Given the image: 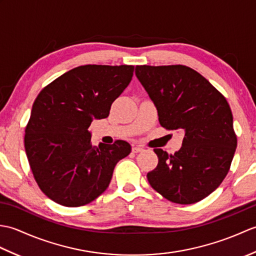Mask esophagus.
I'll list each match as a JSON object with an SVG mask.
<instances>
[{
    "instance_id": "34e87169",
    "label": "esophagus",
    "mask_w": 256,
    "mask_h": 256,
    "mask_svg": "<svg viewBox=\"0 0 256 256\" xmlns=\"http://www.w3.org/2000/svg\"><path fill=\"white\" fill-rule=\"evenodd\" d=\"M144 148H140V146H133L132 148V152L133 153H140V152H143Z\"/></svg>"
}]
</instances>
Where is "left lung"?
Returning <instances> with one entry per match:
<instances>
[{
	"instance_id": "obj_1",
	"label": "left lung",
	"mask_w": 256,
	"mask_h": 256,
	"mask_svg": "<svg viewBox=\"0 0 256 256\" xmlns=\"http://www.w3.org/2000/svg\"><path fill=\"white\" fill-rule=\"evenodd\" d=\"M135 74L154 102L162 126L184 133L174 155L154 150L158 164L148 174V182L172 202H198L220 186L236 153L229 103L204 77L182 64L136 66Z\"/></svg>"
}]
</instances>
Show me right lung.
<instances>
[{
  "instance_id": "1",
  "label": "right lung",
  "mask_w": 256,
  "mask_h": 256,
  "mask_svg": "<svg viewBox=\"0 0 256 256\" xmlns=\"http://www.w3.org/2000/svg\"><path fill=\"white\" fill-rule=\"evenodd\" d=\"M133 72L128 64L79 66L37 96L24 145L38 187L52 201L64 206L94 201L108 187L118 162L131 153L121 140L92 146L88 128L94 118L108 116Z\"/></svg>"
}]
</instances>
